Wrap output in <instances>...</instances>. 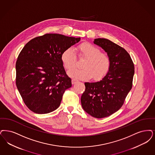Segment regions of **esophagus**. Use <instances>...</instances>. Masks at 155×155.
<instances>
[{
  "instance_id": "obj_1",
  "label": "esophagus",
  "mask_w": 155,
  "mask_h": 155,
  "mask_svg": "<svg viewBox=\"0 0 155 155\" xmlns=\"http://www.w3.org/2000/svg\"><path fill=\"white\" fill-rule=\"evenodd\" d=\"M77 81H78V80H75V79H72V80H71L72 84H74Z\"/></svg>"
}]
</instances>
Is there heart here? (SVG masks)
Wrapping results in <instances>:
<instances>
[{"label":"heart","mask_w":155,"mask_h":155,"mask_svg":"<svg viewBox=\"0 0 155 155\" xmlns=\"http://www.w3.org/2000/svg\"><path fill=\"white\" fill-rule=\"evenodd\" d=\"M77 51L80 58H85L82 64L83 68L70 70L68 72L69 76L81 80H88L93 77L94 80H99L108 73L111 59L107 53L101 52L98 47L89 42L78 45ZM61 61L66 70L74 67L77 58L71 48H68L62 52Z\"/></svg>","instance_id":"obj_1"}]
</instances>
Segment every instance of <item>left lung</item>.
I'll list each match as a JSON object with an SVG mask.
<instances>
[{"instance_id":"8db88e82","label":"left lung","mask_w":155,"mask_h":155,"mask_svg":"<svg viewBox=\"0 0 155 155\" xmlns=\"http://www.w3.org/2000/svg\"><path fill=\"white\" fill-rule=\"evenodd\" d=\"M94 43L109 55L111 66L100 81L85 82L81 101L83 109L92 117H109L123 105L130 92L134 74V66L129 54L124 48L106 38H96Z\"/></svg>"}]
</instances>
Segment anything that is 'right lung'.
<instances>
[{
  "mask_svg": "<svg viewBox=\"0 0 155 155\" xmlns=\"http://www.w3.org/2000/svg\"><path fill=\"white\" fill-rule=\"evenodd\" d=\"M80 37L47 33L24 46L16 62V85L31 111L44 114L56 110L71 80L64 70L62 52L80 41Z\"/></svg>",
  "mask_w": 155,
  "mask_h": 155,
  "instance_id": "right-lung-1",
  "label": "right lung"
}]
</instances>
